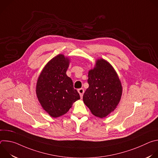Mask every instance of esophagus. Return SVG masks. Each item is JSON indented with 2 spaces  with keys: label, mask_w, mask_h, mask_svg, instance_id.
I'll return each mask as SVG.
<instances>
[{
  "label": "esophagus",
  "mask_w": 158,
  "mask_h": 158,
  "mask_svg": "<svg viewBox=\"0 0 158 158\" xmlns=\"http://www.w3.org/2000/svg\"><path fill=\"white\" fill-rule=\"evenodd\" d=\"M78 93H79V94H80L81 98H82V96H83V94H84V89H83V88L79 89H78Z\"/></svg>",
  "instance_id": "1"
}]
</instances>
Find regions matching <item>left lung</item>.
<instances>
[{
	"label": "left lung",
	"instance_id": "1",
	"mask_svg": "<svg viewBox=\"0 0 158 158\" xmlns=\"http://www.w3.org/2000/svg\"><path fill=\"white\" fill-rule=\"evenodd\" d=\"M89 87L83 95L84 103L91 113L104 118L113 112L120 102L123 87L112 65L104 59H98L88 72Z\"/></svg>",
	"mask_w": 158,
	"mask_h": 158
}]
</instances>
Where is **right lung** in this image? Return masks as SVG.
<instances>
[{"mask_svg": "<svg viewBox=\"0 0 158 158\" xmlns=\"http://www.w3.org/2000/svg\"><path fill=\"white\" fill-rule=\"evenodd\" d=\"M70 59L60 54L44 67L36 83V95L43 109L56 118L66 114L80 99L72 79L67 76Z\"/></svg>", "mask_w": 158, "mask_h": 158, "instance_id": "1", "label": "right lung"}]
</instances>
